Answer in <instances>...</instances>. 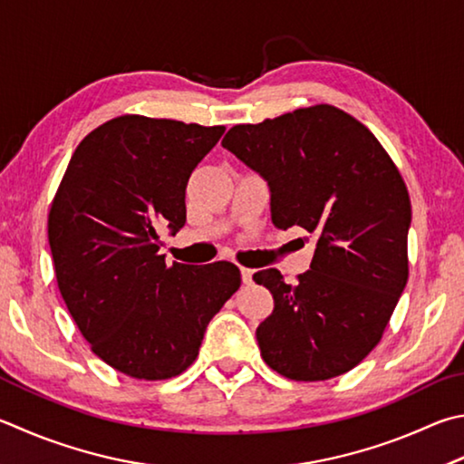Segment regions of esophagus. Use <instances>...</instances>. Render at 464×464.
<instances>
[{"label": "esophagus", "mask_w": 464, "mask_h": 464, "mask_svg": "<svg viewBox=\"0 0 464 464\" xmlns=\"http://www.w3.org/2000/svg\"><path fill=\"white\" fill-rule=\"evenodd\" d=\"M254 269H249V267H241V280H243V284H254Z\"/></svg>", "instance_id": "34e87169"}]
</instances>
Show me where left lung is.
Segmentation results:
<instances>
[{
    "mask_svg": "<svg viewBox=\"0 0 464 464\" xmlns=\"http://www.w3.org/2000/svg\"><path fill=\"white\" fill-rule=\"evenodd\" d=\"M223 148L267 182L277 229L316 237L294 285L274 267L254 276L274 296L256 331L261 357L296 382L351 372L382 339L408 282L411 205L398 168L363 123L333 105L235 125Z\"/></svg>",
    "mask_w": 464,
    "mask_h": 464,
    "instance_id": "8db88e82",
    "label": "left lung"
}]
</instances>
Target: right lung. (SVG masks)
<instances>
[{
	"label": "right lung",
	"instance_id": "1",
	"mask_svg": "<svg viewBox=\"0 0 464 464\" xmlns=\"http://www.w3.org/2000/svg\"><path fill=\"white\" fill-rule=\"evenodd\" d=\"M225 128L121 115L81 141L48 215L58 290L97 357L136 379H168L197 359L241 285L229 261L166 266L160 227L187 223L192 170Z\"/></svg>",
	"mask_w": 464,
	"mask_h": 464
}]
</instances>
